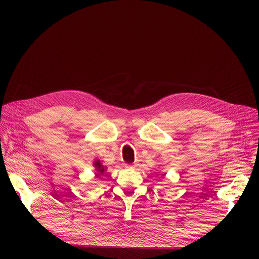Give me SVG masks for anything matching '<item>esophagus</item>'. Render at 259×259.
I'll list each match as a JSON object with an SVG mask.
<instances>
[{
    "instance_id": "obj_1",
    "label": "esophagus",
    "mask_w": 259,
    "mask_h": 259,
    "mask_svg": "<svg viewBox=\"0 0 259 259\" xmlns=\"http://www.w3.org/2000/svg\"><path fill=\"white\" fill-rule=\"evenodd\" d=\"M135 166H137V165H135V164H131V165H127V166H126V168H130V169H132V168H135Z\"/></svg>"
}]
</instances>
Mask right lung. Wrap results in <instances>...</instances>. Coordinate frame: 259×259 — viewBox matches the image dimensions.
<instances>
[{"label": "right lung", "instance_id": "add662e5", "mask_svg": "<svg viewBox=\"0 0 259 259\" xmlns=\"http://www.w3.org/2000/svg\"><path fill=\"white\" fill-rule=\"evenodd\" d=\"M92 165L94 167V171H95L94 174H95V176H97V178H98V176L104 174V172L107 170V167L102 164V161L100 159H95Z\"/></svg>", "mask_w": 259, "mask_h": 259}]
</instances>
